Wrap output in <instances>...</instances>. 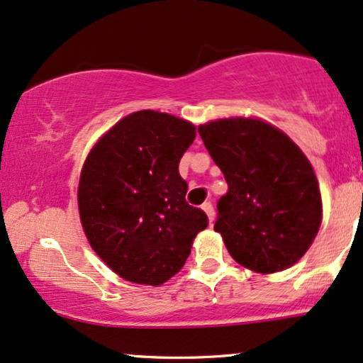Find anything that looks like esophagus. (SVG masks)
Listing matches in <instances>:
<instances>
[{
	"label": "esophagus",
	"mask_w": 363,
	"mask_h": 363,
	"mask_svg": "<svg viewBox=\"0 0 363 363\" xmlns=\"http://www.w3.org/2000/svg\"><path fill=\"white\" fill-rule=\"evenodd\" d=\"M202 208H203V212L207 213L208 220L213 222V218H216V210H213V205L210 203V202H205V203L202 205Z\"/></svg>",
	"instance_id": "1"
}]
</instances>
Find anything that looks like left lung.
I'll list each match as a JSON object with an SVG mask.
<instances>
[{
	"label": "left lung",
	"instance_id": "8db88e82",
	"mask_svg": "<svg viewBox=\"0 0 363 363\" xmlns=\"http://www.w3.org/2000/svg\"><path fill=\"white\" fill-rule=\"evenodd\" d=\"M229 190L213 230L250 271H284L318 234L321 195L311 163L286 134L252 118L217 119L199 128Z\"/></svg>",
	"mask_w": 363,
	"mask_h": 363
}]
</instances>
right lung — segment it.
I'll return each instance as SVG.
<instances>
[{
    "instance_id": "1",
    "label": "right lung",
    "mask_w": 363,
    "mask_h": 363,
    "mask_svg": "<svg viewBox=\"0 0 363 363\" xmlns=\"http://www.w3.org/2000/svg\"><path fill=\"white\" fill-rule=\"evenodd\" d=\"M195 140L189 121L138 111L116 123L89 153L79 182V212L89 244L123 279L160 286L190 256L203 210L186 203L178 173Z\"/></svg>"
}]
</instances>
